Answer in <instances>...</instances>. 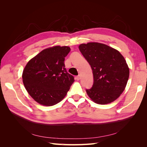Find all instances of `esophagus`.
Returning <instances> with one entry per match:
<instances>
[{"instance_id":"esophagus-1","label":"esophagus","mask_w":147,"mask_h":147,"mask_svg":"<svg viewBox=\"0 0 147 147\" xmlns=\"http://www.w3.org/2000/svg\"><path fill=\"white\" fill-rule=\"evenodd\" d=\"M75 79H76L77 81H78L80 79V75H77V76L76 77H75Z\"/></svg>"}]
</instances>
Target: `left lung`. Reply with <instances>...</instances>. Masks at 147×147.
I'll use <instances>...</instances> for the list:
<instances>
[{
    "label": "left lung",
    "instance_id": "8db88e82",
    "mask_svg": "<svg viewBox=\"0 0 147 147\" xmlns=\"http://www.w3.org/2000/svg\"><path fill=\"white\" fill-rule=\"evenodd\" d=\"M79 50L91 65L94 83L87 94L95 103L107 104L116 100L125 89L129 76L126 60L118 51L105 44H81Z\"/></svg>",
    "mask_w": 147,
    "mask_h": 147
}]
</instances>
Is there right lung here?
Returning <instances> with one entry per match:
<instances>
[{
    "label": "right lung",
    "mask_w": 147,
    "mask_h": 147,
    "mask_svg": "<svg viewBox=\"0 0 147 147\" xmlns=\"http://www.w3.org/2000/svg\"><path fill=\"white\" fill-rule=\"evenodd\" d=\"M69 47L56 46L45 49L31 59L23 72V81L29 95L40 104L51 106L59 102L74 82L67 72L65 57Z\"/></svg>",
    "instance_id": "right-lung-1"
}]
</instances>
